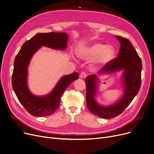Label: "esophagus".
<instances>
[{
    "label": "esophagus",
    "instance_id": "1",
    "mask_svg": "<svg viewBox=\"0 0 154 154\" xmlns=\"http://www.w3.org/2000/svg\"><path fill=\"white\" fill-rule=\"evenodd\" d=\"M86 76H87V74L85 72H82L81 73H80V78L84 79V78H85Z\"/></svg>",
    "mask_w": 154,
    "mask_h": 154
}]
</instances>
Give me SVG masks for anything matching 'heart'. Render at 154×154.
I'll return each mask as SVG.
<instances>
[{
	"label": "heart",
	"mask_w": 154,
	"mask_h": 154,
	"mask_svg": "<svg viewBox=\"0 0 154 154\" xmlns=\"http://www.w3.org/2000/svg\"><path fill=\"white\" fill-rule=\"evenodd\" d=\"M79 54L84 59L97 58L99 63H106L115 57L116 50L112 46H107L102 43H95L80 49Z\"/></svg>",
	"instance_id": "1"
}]
</instances>
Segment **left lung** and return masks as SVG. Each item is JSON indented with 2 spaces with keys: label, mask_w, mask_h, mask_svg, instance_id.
<instances>
[{
  "label": "left lung",
  "mask_w": 154,
  "mask_h": 154,
  "mask_svg": "<svg viewBox=\"0 0 154 154\" xmlns=\"http://www.w3.org/2000/svg\"><path fill=\"white\" fill-rule=\"evenodd\" d=\"M116 37L120 44L118 57L105 64L99 73L124 70L125 91L122 99L111 106H99L94 99L97 75L92 74L85 79L87 108L92 114L103 119H111L122 114L139 92L141 85L142 65L140 57L128 39L120 36Z\"/></svg>",
  "instance_id": "8db88e82"
}]
</instances>
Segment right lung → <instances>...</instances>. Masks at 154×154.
<instances>
[{"instance_id":"obj_1","label":"right lung","mask_w":154,"mask_h":154,"mask_svg":"<svg viewBox=\"0 0 154 154\" xmlns=\"http://www.w3.org/2000/svg\"><path fill=\"white\" fill-rule=\"evenodd\" d=\"M67 39L66 33L37 34L23 44L15 57L12 77V88L22 106L32 116L41 117L54 114L60 106L65 90L73 81L79 79L77 72L63 76L52 92L43 97L32 94L27 87V67L34 54L41 46L63 50L66 48Z\"/></svg>"}]
</instances>
